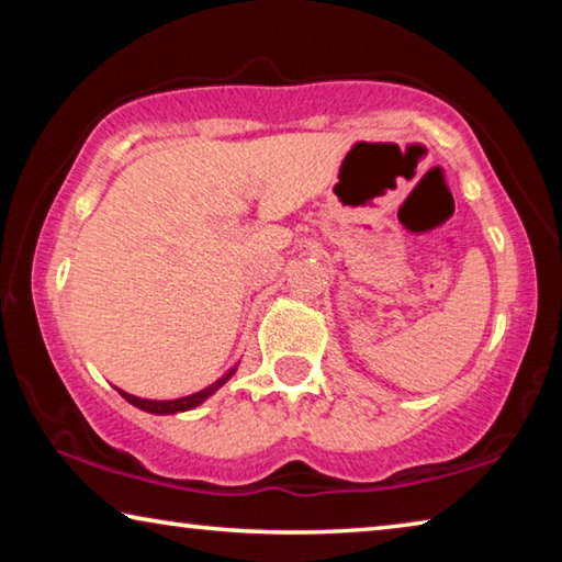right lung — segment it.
Here are the masks:
<instances>
[{
  "label": "right lung",
  "instance_id": "add662e5",
  "mask_svg": "<svg viewBox=\"0 0 562 562\" xmlns=\"http://www.w3.org/2000/svg\"><path fill=\"white\" fill-rule=\"evenodd\" d=\"M227 378H233V372H227V375L222 378V380H217L215 385L204 387V390H200V393L187 395V397H180V400H145V397H135V395L122 393V390H120V395H122L124 400H127V403L135 405V407H139V409H147V413L172 415V413H182V409H192V407H198V405L202 403V400H207L212 393H215L217 387L225 385Z\"/></svg>",
  "mask_w": 562,
  "mask_h": 562
}]
</instances>
